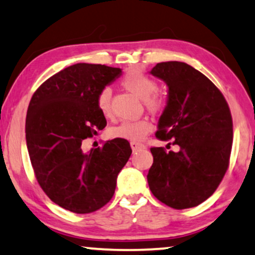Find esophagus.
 <instances>
[{"label": "esophagus", "instance_id": "obj_1", "mask_svg": "<svg viewBox=\"0 0 255 255\" xmlns=\"http://www.w3.org/2000/svg\"><path fill=\"white\" fill-rule=\"evenodd\" d=\"M130 147L131 149H133V151H136V150H140V149H144V144L140 143V142H130Z\"/></svg>", "mask_w": 255, "mask_h": 255}]
</instances>
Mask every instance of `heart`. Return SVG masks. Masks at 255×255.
Masks as SVG:
<instances>
[{
	"instance_id": "obj_1",
	"label": "heart",
	"mask_w": 255,
	"mask_h": 255,
	"mask_svg": "<svg viewBox=\"0 0 255 255\" xmlns=\"http://www.w3.org/2000/svg\"><path fill=\"white\" fill-rule=\"evenodd\" d=\"M121 85L130 93L143 99L144 106L151 113H161L167 106V99L157 92V81L149 74L133 69L125 74ZM112 92L110 88H103L97 97V105L105 118L112 117L111 106ZM151 122L148 119H138L133 121H124L111 129V136L128 141H140L150 133Z\"/></svg>"
}]
</instances>
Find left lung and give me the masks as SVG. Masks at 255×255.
<instances>
[{"mask_svg": "<svg viewBox=\"0 0 255 255\" xmlns=\"http://www.w3.org/2000/svg\"><path fill=\"white\" fill-rule=\"evenodd\" d=\"M152 76L169 87L168 104L158 121V140L178 151L151 147L147 175L156 198L176 210L199 205L218 188L229 169L233 142L232 115L219 88L182 62H163Z\"/></svg>", "mask_w": 255, "mask_h": 255, "instance_id": "obj_1", "label": "left lung"}]
</instances>
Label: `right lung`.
Wrapping results in <instances>:
<instances>
[{
	"instance_id": "right-lung-1",
	"label": "right lung",
	"mask_w": 255,
	"mask_h": 255,
	"mask_svg": "<svg viewBox=\"0 0 255 255\" xmlns=\"http://www.w3.org/2000/svg\"><path fill=\"white\" fill-rule=\"evenodd\" d=\"M120 74L118 67L76 64L44 81L30 100L25 138L33 172L46 196L67 211L85 215L106 205L130 157L124 138L83 148L85 138L106 127L97 97Z\"/></svg>"
}]
</instances>
